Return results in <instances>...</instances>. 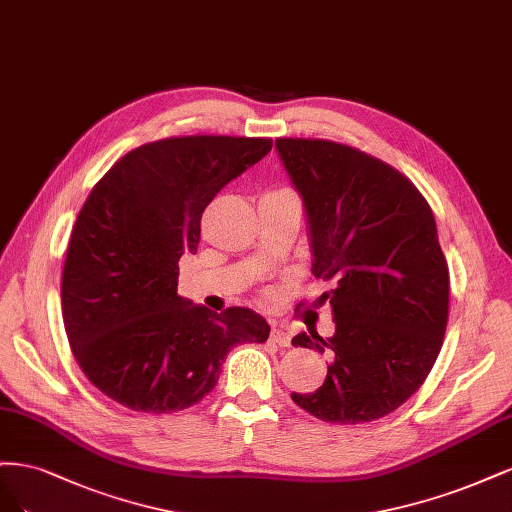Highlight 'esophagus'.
I'll list each match as a JSON object with an SVG mask.
<instances>
[{
  "instance_id": "esophagus-1",
  "label": "esophagus",
  "mask_w": 512,
  "mask_h": 512,
  "mask_svg": "<svg viewBox=\"0 0 512 512\" xmlns=\"http://www.w3.org/2000/svg\"><path fill=\"white\" fill-rule=\"evenodd\" d=\"M270 340L278 346H289L291 344V329L285 325H274L270 332Z\"/></svg>"
}]
</instances>
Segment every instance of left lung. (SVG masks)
Masks as SVG:
<instances>
[{
	"mask_svg": "<svg viewBox=\"0 0 512 512\" xmlns=\"http://www.w3.org/2000/svg\"><path fill=\"white\" fill-rule=\"evenodd\" d=\"M276 148L336 323L332 338L291 340L332 357L325 383L291 398L327 423L381 419L423 385L447 332L449 266L432 208L402 172L353 146L278 138Z\"/></svg>",
	"mask_w": 512,
	"mask_h": 512,
	"instance_id": "left-lung-1",
	"label": "left lung"
}]
</instances>
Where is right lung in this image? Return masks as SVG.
<instances>
[{"instance_id":"right-lung-1","label":"right lung","mask_w":512,"mask_h":512,"mask_svg":"<svg viewBox=\"0 0 512 512\" xmlns=\"http://www.w3.org/2000/svg\"><path fill=\"white\" fill-rule=\"evenodd\" d=\"M272 148L270 138L185 136L121 157L80 208L61 278L63 325L80 370L110 400L176 412L219 381L223 357L266 342L251 308L180 298L178 261L200 244L206 206Z\"/></svg>"}]
</instances>
